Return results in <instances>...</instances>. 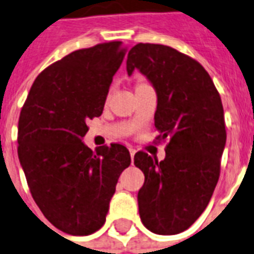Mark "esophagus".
I'll use <instances>...</instances> for the list:
<instances>
[{"label":"esophagus","instance_id":"34e87169","mask_svg":"<svg viewBox=\"0 0 254 254\" xmlns=\"http://www.w3.org/2000/svg\"><path fill=\"white\" fill-rule=\"evenodd\" d=\"M129 153H130V157H131V160H133V157H134V154H135V149L129 148Z\"/></svg>","mask_w":254,"mask_h":254}]
</instances>
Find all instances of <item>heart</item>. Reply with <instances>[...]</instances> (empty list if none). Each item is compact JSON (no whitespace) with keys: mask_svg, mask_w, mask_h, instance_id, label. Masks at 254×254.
I'll use <instances>...</instances> for the list:
<instances>
[{"mask_svg":"<svg viewBox=\"0 0 254 254\" xmlns=\"http://www.w3.org/2000/svg\"><path fill=\"white\" fill-rule=\"evenodd\" d=\"M140 85H144V84H138V85H137V86H140Z\"/></svg>","mask_w":254,"mask_h":254,"instance_id":"b5f03b06","label":"heart"}]
</instances>
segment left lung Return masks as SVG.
<instances>
[{
	"label": "left lung",
	"instance_id": "left-lung-1",
	"mask_svg": "<svg viewBox=\"0 0 254 254\" xmlns=\"http://www.w3.org/2000/svg\"><path fill=\"white\" fill-rule=\"evenodd\" d=\"M134 69L156 89V140L168 141L162 161L134 154L145 174L137 196L141 221L153 233L177 235L200 217L217 185L226 142L221 97L200 63L170 46H133L127 74Z\"/></svg>",
	"mask_w": 254,
	"mask_h": 254
}]
</instances>
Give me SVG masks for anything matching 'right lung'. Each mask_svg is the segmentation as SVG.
<instances>
[{
	"instance_id": "add662e5",
	"label": "right lung",
	"mask_w": 254,
	"mask_h": 254,
	"mask_svg": "<svg viewBox=\"0 0 254 254\" xmlns=\"http://www.w3.org/2000/svg\"><path fill=\"white\" fill-rule=\"evenodd\" d=\"M125 53L121 41L71 52L37 75L19 113L18 158L33 200L67 235H92L105 224L120 174L130 165L124 145L93 152L82 142Z\"/></svg>"
}]
</instances>
